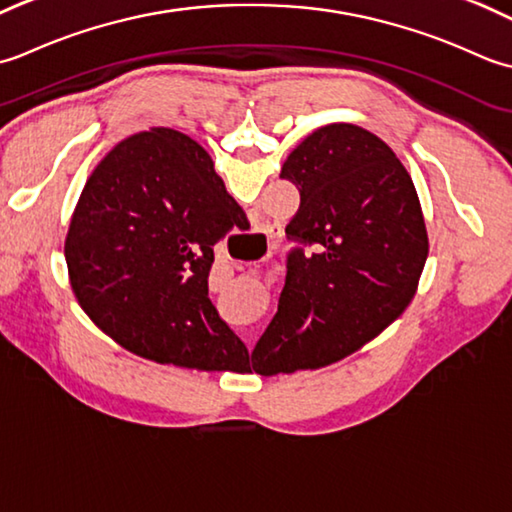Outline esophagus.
I'll return each mask as SVG.
<instances>
[{"label": "esophagus", "mask_w": 512, "mask_h": 512, "mask_svg": "<svg viewBox=\"0 0 512 512\" xmlns=\"http://www.w3.org/2000/svg\"><path fill=\"white\" fill-rule=\"evenodd\" d=\"M267 234V238H271V232H265Z\"/></svg>", "instance_id": "esophagus-1"}]
</instances>
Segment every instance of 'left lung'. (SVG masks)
Segmentation results:
<instances>
[{"label":"left lung","mask_w":512,"mask_h":512,"mask_svg":"<svg viewBox=\"0 0 512 512\" xmlns=\"http://www.w3.org/2000/svg\"><path fill=\"white\" fill-rule=\"evenodd\" d=\"M280 179L298 187L285 227L278 311L252 353L260 375L320 369L387 329L413 300L429 236L411 174L373 132L318 128L287 156Z\"/></svg>","instance_id":"obj_1"}]
</instances>
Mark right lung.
<instances>
[{"label": "right lung", "mask_w": 512, "mask_h": 512, "mask_svg": "<svg viewBox=\"0 0 512 512\" xmlns=\"http://www.w3.org/2000/svg\"><path fill=\"white\" fill-rule=\"evenodd\" d=\"M245 221L212 156L170 128L132 134L88 176L66 236L81 309L123 349L221 371L247 347L207 298L214 245Z\"/></svg>", "instance_id": "obj_1"}]
</instances>
